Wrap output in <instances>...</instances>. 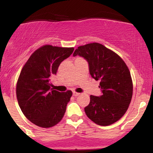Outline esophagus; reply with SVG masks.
Returning a JSON list of instances; mask_svg holds the SVG:
<instances>
[{
	"instance_id": "34e87169",
	"label": "esophagus",
	"mask_w": 153,
	"mask_h": 153,
	"mask_svg": "<svg viewBox=\"0 0 153 153\" xmlns=\"http://www.w3.org/2000/svg\"><path fill=\"white\" fill-rule=\"evenodd\" d=\"M73 96H79V95H80V94H79V93L75 92V91H73Z\"/></svg>"
}]
</instances>
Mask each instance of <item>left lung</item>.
Returning a JSON list of instances; mask_svg holds the SVG:
<instances>
[{"mask_svg":"<svg viewBox=\"0 0 153 153\" xmlns=\"http://www.w3.org/2000/svg\"><path fill=\"white\" fill-rule=\"evenodd\" d=\"M84 57L93 78L100 80L102 96H90L85 107L87 117L96 124L108 126L119 121L131 102L133 83L130 72L117 53L101 44L93 42L78 47L73 56Z\"/></svg>","mask_w":153,"mask_h":153,"instance_id":"1","label":"left lung"}]
</instances>
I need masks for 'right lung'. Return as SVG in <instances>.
I'll return each mask as SVG.
<instances>
[{
  "label": "right lung",
  "instance_id": "obj_1",
  "mask_svg": "<svg viewBox=\"0 0 153 153\" xmlns=\"http://www.w3.org/2000/svg\"><path fill=\"white\" fill-rule=\"evenodd\" d=\"M73 51V47L44 45L31 54L22 68L16 89L17 101L24 116L38 127H54L64 117L73 93L50 89V78Z\"/></svg>",
  "mask_w": 153,
  "mask_h": 153
}]
</instances>
